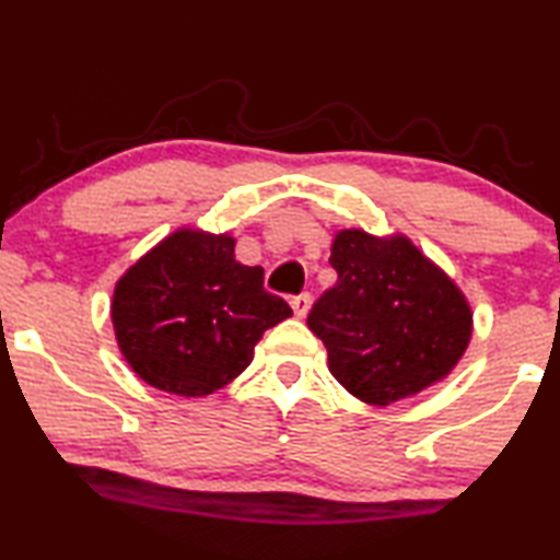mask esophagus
<instances>
[{
	"label": "esophagus",
	"instance_id": "obj_1",
	"mask_svg": "<svg viewBox=\"0 0 560 560\" xmlns=\"http://www.w3.org/2000/svg\"><path fill=\"white\" fill-rule=\"evenodd\" d=\"M291 308L293 314H296L299 318H306L308 308H311V293H299V296L291 299Z\"/></svg>",
	"mask_w": 560,
	"mask_h": 560
}]
</instances>
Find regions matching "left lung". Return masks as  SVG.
<instances>
[{
	"label": "left lung",
	"mask_w": 560,
	"mask_h": 560,
	"mask_svg": "<svg viewBox=\"0 0 560 560\" xmlns=\"http://www.w3.org/2000/svg\"><path fill=\"white\" fill-rule=\"evenodd\" d=\"M330 264L338 281L311 308L308 328L324 340L328 371L350 395L385 407L457 368L471 340V306L405 234L340 230Z\"/></svg>",
	"instance_id": "left-lung-1"
}]
</instances>
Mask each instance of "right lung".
<instances>
[{"label":"right lung","instance_id":"add662e5","mask_svg":"<svg viewBox=\"0 0 560 560\" xmlns=\"http://www.w3.org/2000/svg\"><path fill=\"white\" fill-rule=\"evenodd\" d=\"M232 234L179 226L122 273L110 320L132 373L158 390L207 397L249 368L264 330L291 316L264 269L234 259Z\"/></svg>","mask_w":560,"mask_h":560}]
</instances>
